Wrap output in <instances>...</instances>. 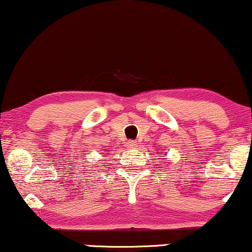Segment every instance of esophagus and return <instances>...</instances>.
<instances>
[{
  "label": "esophagus",
  "instance_id": "obj_1",
  "mask_svg": "<svg viewBox=\"0 0 252 252\" xmlns=\"http://www.w3.org/2000/svg\"><path fill=\"white\" fill-rule=\"evenodd\" d=\"M128 148H129V149H135V148H137V143L133 142V141H129V142H128Z\"/></svg>",
  "mask_w": 252,
  "mask_h": 252
}]
</instances>
